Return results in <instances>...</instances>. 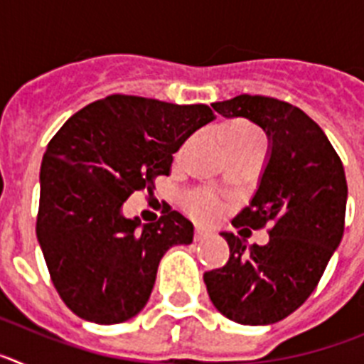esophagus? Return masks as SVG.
I'll return each instance as SVG.
<instances>
[{
	"mask_svg": "<svg viewBox=\"0 0 364 364\" xmlns=\"http://www.w3.org/2000/svg\"><path fill=\"white\" fill-rule=\"evenodd\" d=\"M210 237H211V231L202 230V228H197V230H195V240H197V242H202V240L210 239Z\"/></svg>",
	"mask_w": 364,
	"mask_h": 364,
	"instance_id": "1",
	"label": "esophagus"
}]
</instances>
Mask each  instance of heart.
<instances>
[{"label": "heart", "mask_w": 364, "mask_h": 364, "mask_svg": "<svg viewBox=\"0 0 364 364\" xmlns=\"http://www.w3.org/2000/svg\"><path fill=\"white\" fill-rule=\"evenodd\" d=\"M222 142L230 151L237 149V147L252 146V144H262L264 136L246 122H233L222 129ZM222 210H224V204L211 193H198L197 197L189 202V211L198 220H213L222 213Z\"/></svg>", "instance_id": "obj_1"}]
</instances>
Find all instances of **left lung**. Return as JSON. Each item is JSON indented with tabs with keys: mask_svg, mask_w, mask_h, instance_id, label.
Here are the masks:
<instances>
[{
	"mask_svg": "<svg viewBox=\"0 0 364 364\" xmlns=\"http://www.w3.org/2000/svg\"><path fill=\"white\" fill-rule=\"evenodd\" d=\"M211 105L222 117L247 118L268 134L269 159L259 189L233 226H268L269 240L259 246L222 233L230 260L204 273L205 288L233 323L273 324L310 297L343 239L345 167L319 125L288 102L240 95Z\"/></svg>",
	"mask_w": 364,
	"mask_h": 364,
	"instance_id": "obj_1",
	"label": "left lung"
}]
</instances>
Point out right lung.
Here are the masks:
<instances>
[{"instance_id": "add662e5", "label": "right lung", "mask_w": 364, "mask_h": 364, "mask_svg": "<svg viewBox=\"0 0 364 364\" xmlns=\"http://www.w3.org/2000/svg\"><path fill=\"white\" fill-rule=\"evenodd\" d=\"M215 118L204 104L111 95L62 125L43 154L36 237L70 311L96 324L131 319L149 301L164 253L193 242V224L167 208L140 226L122 205L171 173L173 154Z\"/></svg>"}]
</instances>
